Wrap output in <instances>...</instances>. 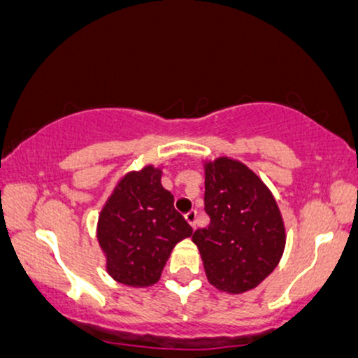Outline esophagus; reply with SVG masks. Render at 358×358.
<instances>
[{
	"mask_svg": "<svg viewBox=\"0 0 358 358\" xmlns=\"http://www.w3.org/2000/svg\"><path fill=\"white\" fill-rule=\"evenodd\" d=\"M196 210H190V212H187L185 213V220L188 222V224L192 225V227H195V222H196Z\"/></svg>",
	"mask_w": 358,
	"mask_h": 358,
	"instance_id": "34e87169",
	"label": "esophagus"
}]
</instances>
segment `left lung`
<instances>
[{
  "label": "left lung",
  "mask_w": 358,
  "mask_h": 358,
  "mask_svg": "<svg viewBox=\"0 0 358 358\" xmlns=\"http://www.w3.org/2000/svg\"><path fill=\"white\" fill-rule=\"evenodd\" d=\"M203 210L210 222L192 241L208 281L229 293L256 287L285 249V225L271 192L245 165L219 158L205 166Z\"/></svg>",
  "instance_id": "8db88e82"
}]
</instances>
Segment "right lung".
Segmentation results:
<instances>
[{
    "label": "right lung",
    "instance_id": "right-lung-1",
    "mask_svg": "<svg viewBox=\"0 0 358 358\" xmlns=\"http://www.w3.org/2000/svg\"><path fill=\"white\" fill-rule=\"evenodd\" d=\"M159 176L153 166L124 176L101 212L97 239L109 274L122 285L158 281L176 242L193 232Z\"/></svg>",
    "mask_w": 358,
    "mask_h": 358
}]
</instances>
